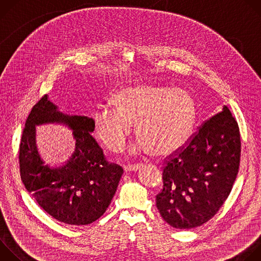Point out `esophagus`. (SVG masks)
Listing matches in <instances>:
<instances>
[{"mask_svg": "<svg viewBox=\"0 0 261 261\" xmlns=\"http://www.w3.org/2000/svg\"><path fill=\"white\" fill-rule=\"evenodd\" d=\"M140 165L139 164H134V165H126L124 166V170L125 172H130V171H137L138 169H140Z\"/></svg>", "mask_w": 261, "mask_h": 261, "instance_id": "1", "label": "esophagus"}]
</instances>
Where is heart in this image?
<instances>
[{
  "instance_id": "obj_1",
  "label": "heart",
  "mask_w": 261,
  "mask_h": 261,
  "mask_svg": "<svg viewBox=\"0 0 261 261\" xmlns=\"http://www.w3.org/2000/svg\"><path fill=\"white\" fill-rule=\"evenodd\" d=\"M94 115L98 138L114 152L126 145L135 125L139 136L131 154L166 157L189 139L196 118V107L188 91L155 85L124 88Z\"/></svg>"
}]
</instances>
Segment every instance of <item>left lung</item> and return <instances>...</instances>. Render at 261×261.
Returning a JSON list of instances; mask_svg holds the SVG:
<instances>
[{
    "mask_svg": "<svg viewBox=\"0 0 261 261\" xmlns=\"http://www.w3.org/2000/svg\"><path fill=\"white\" fill-rule=\"evenodd\" d=\"M240 157L239 126L224 105L164 167L163 189L156 196L161 217L177 229L207 222L231 191Z\"/></svg>",
    "mask_w": 261,
    "mask_h": 261,
    "instance_id": "8db88e82",
    "label": "left lung"
}]
</instances>
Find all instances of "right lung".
Returning <instances> with one entry per match:
<instances>
[{
  "mask_svg": "<svg viewBox=\"0 0 261 261\" xmlns=\"http://www.w3.org/2000/svg\"><path fill=\"white\" fill-rule=\"evenodd\" d=\"M58 123L72 132L76 148L61 166L45 165L35 142V127ZM92 118L62 113L48 95L40 99L25 121L19 145L20 176L25 189L47 214L69 225L98 220L113 199L123 169L108 164L91 133Z\"/></svg>",
  "mask_w": 261,
  "mask_h": 261,
  "instance_id": "add662e5",
  "label": "right lung"
}]
</instances>
